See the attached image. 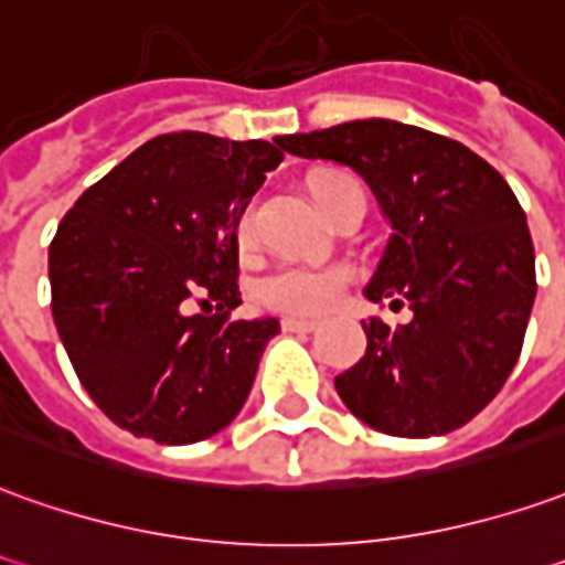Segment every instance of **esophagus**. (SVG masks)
Wrapping results in <instances>:
<instances>
[{"label":"esophagus","instance_id":"34e87169","mask_svg":"<svg viewBox=\"0 0 565 565\" xmlns=\"http://www.w3.org/2000/svg\"><path fill=\"white\" fill-rule=\"evenodd\" d=\"M281 327L287 333H315L321 323L315 321V318H296V315H287L281 321Z\"/></svg>","mask_w":565,"mask_h":565}]
</instances>
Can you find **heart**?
<instances>
[{
	"label": "heart",
	"mask_w": 565,
	"mask_h": 565,
	"mask_svg": "<svg viewBox=\"0 0 565 565\" xmlns=\"http://www.w3.org/2000/svg\"><path fill=\"white\" fill-rule=\"evenodd\" d=\"M337 177L339 173L318 177L315 180V199ZM238 232H242V242H250V235H254V211H247L242 216ZM349 281L351 271L345 266H296V263H284V266L266 271L256 281V296H259V302L275 306V309L296 311V315H318V311H327L337 302Z\"/></svg>",
	"instance_id": "1"
}]
</instances>
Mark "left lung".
I'll use <instances>...</instances> for the list:
<instances>
[{
  "mask_svg": "<svg viewBox=\"0 0 565 565\" xmlns=\"http://www.w3.org/2000/svg\"><path fill=\"white\" fill-rule=\"evenodd\" d=\"M281 146L364 177L392 226L364 296L413 311L401 330L364 323L366 354L337 376L342 404L394 437H440L475 419L511 376L535 302L526 214L502 173L392 118L290 134Z\"/></svg>",
  "mask_w": 565,
  "mask_h": 565,
  "instance_id": "1",
  "label": "left lung"
}]
</instances>
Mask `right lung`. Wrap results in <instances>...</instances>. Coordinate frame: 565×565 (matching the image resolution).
<instances>
[{
  "mask_svg": "<svg viewBox=\"0 0 565 565\" xmlns=\"http://www.w3.org/2000/svg\"><path fill=\"white\" fill-rule=\"evenodd\" d=\"M281 159V137L161 134L63 216L49 250L54 327L118 428L183 447L242 413L281 323L228 321L242 306L238 223Z\"/></svg>",
  "mask_w": 565,
  "mask_h": 565,
  "instance_id": "right-lung-1",
  "label": "right lung"
}]
</instances>
